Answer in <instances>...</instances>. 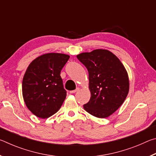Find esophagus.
<instances>
[{
    "instance_id": "obj_1",
    "label": "esophagus",
    "mask_w": 156,
    "mask_h": 156,
    "mask_svg": "<svg viewBox=\"0 0 156 156\" xmlns=\"http://www.w3.org/2000/svg\"><path fill=\"white\" fill-rule=\"evenodd\" d=\"M79 90H80V88L77 87V88H76V89H75V90L71 91H70V94H75V93H76V92H78Z\"/></svg>"
}]
</instances>
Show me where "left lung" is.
<instances>
[{
    "label": "left lung",
    "instance_id": "left-lung-1",
    "mask_svg": "<svg viewBox=\"0 0 156 156\" xmlns=\"http://www.w3.org/2000/svg\"><path fill=\"white\" fill-rule=\"evenodd\" d=\"M87 69L91 98L83 107L99 118L113 114L123 104L129 90V79L125 66L107 49H95L77 55Z\"/></svg>",
    "mask_w": 156,
    "mask_h": 156
}]
</instances>
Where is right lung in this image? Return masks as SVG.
Returning a JSON list of instances; mask_svg holds the SVG:
<instances>
[{"label":"right lung","mask_w":156,"mask_h":156,"mask_svg":"<svg viewBox=\"0 0 156 156\" xmlns=\"http://www.w3.org/2000/svg\"><path fill=\"white\" fill-rule=\"evenodd\" d=\"M69 57L60 53H47L29 65L23 79V97L28 109L37 117L49 118L61 107L67 92L60 72Z\"/></svg>","instance_id":"right-lung-1"}]
</instances>
